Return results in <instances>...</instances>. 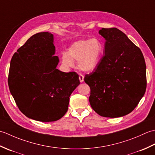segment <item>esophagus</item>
I'll return each mask as SVG.
<instances>
[{
  "mask_svg": "<svg viewBox=\"0 0 155 155\" xmlns=\"http://www.w3.org/2000/svg\"><path fill=\"white\" fill-rule=\"evenodd\" d=\"M79 80H80L81 83H83V82L84 81V76L83 74H79Z\"/></svg>",
  "mask_w": 155,
  "mask_h": 155,
  "instance_id": "34e87169",
  "label": "esophagus"
}]
</instances>
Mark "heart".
I'll return each mask as SVG.
<instances>
[{
  "mask_svg": "<svg viewBox=\"0 0 155 155\" xmlns=\"http://www.w3.org/2000/svg\"><path fill=\"white\" fill-rule=\"evenodd\" d=\"M103 52V45L98 38L84 39L74 42L67 53L62 54V63L66 68L74 66V61H78V66L83 71H92L99 64Z\"/></svg>",
  "mask_w": 155,
  "mask_h": 155,
  "instance_id": "obj_1",
  "label": "heart"
}]
</instances>
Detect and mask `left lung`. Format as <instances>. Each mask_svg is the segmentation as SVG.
<instances>
[{"label":"left lung","instance_id":"obj_1","mask_svg":"<svg viewBox=\"0 0 155 155\" xmlns=\"http://www.w3.org/2000/svg\"><path fill=\"white\" fill-rule=\"evenodd\" d=\"M98 32L106 40L104 54L84 77L91 88V106L102 117H123L135 108L145 93V61L140 49L118 28H103Z\"/></svg>","mask_w":155,"mask_h":155}]
</instances>
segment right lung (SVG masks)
<instances>
[{
  "label": "right lung",
  "instance_id": "add662e5",
  "mask_svg": "<svg viewBox=\"0 0 155 155\" xmlns=\"http://www.w3.org/2000/svg\"><path fill=\"white\" fill-rule=\"evenodd\" d=\"M53 35H32L13 54L8 72L11 93L26 117L41 122L56 121L68 110L69 97L80 84L75 72L57 68Z\"/></svg>",
  "mask_w": 155,
  "mask_h": 155
}]
</instances>
